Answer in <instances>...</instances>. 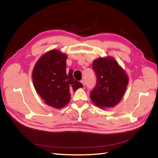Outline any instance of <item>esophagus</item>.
<instances>
[{
  "instance_id": "34e87169",
  "label": "esophagus",
  "mask_w": 158,
  "mask_h": 158,
  "mask_svg": "<svg viewBox=\"0 0 158 158\" xmlns=\"http://www.w3.org/2000/svg\"><path fill=\"white\" fill-rule=\"evenodd\" d=\"M81 84H82L83 85H85V81H84V79L81 80Z\"/></svg>"
}]
</instances>
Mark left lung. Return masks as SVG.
<instances>
[{
  "mask_svg": "<svg viewBox=\"0 0 158 158\" xmlns=\"http://www.w3.org/2000/svg\"><path fill=\"white\" fill-rule=\"evenodd\" d=\"M92 66L97 81L90 99L102 109L113 107L121 101L127 89V74L111 57L95 60Z\"/></svg>",
  "mask_w": 158,
  "mask_h": 158,
  "instance_id": "1",
  "label": "left lung"
}]
</instances>
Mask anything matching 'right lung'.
I'll return each instance as SVG.
<instances>
[{"instance_id":"right-lung-1","label":"right lung","mask_w":158,"mask_h":158,"mask_svg":"<svg viewBox=\"0 0 158 158\" xmlns=\"http://www.w3.org/2000/svg\"><path fill=\"white\" fill-rule=\"evenodd\" d=\"M67 56L58 50L50 51L40 58L33 71L37 93L47 105L62 108L70 100L69 90L74 91L83 84L73 78L72 69L66 72Z\"/></svg>"}]
</instances>
